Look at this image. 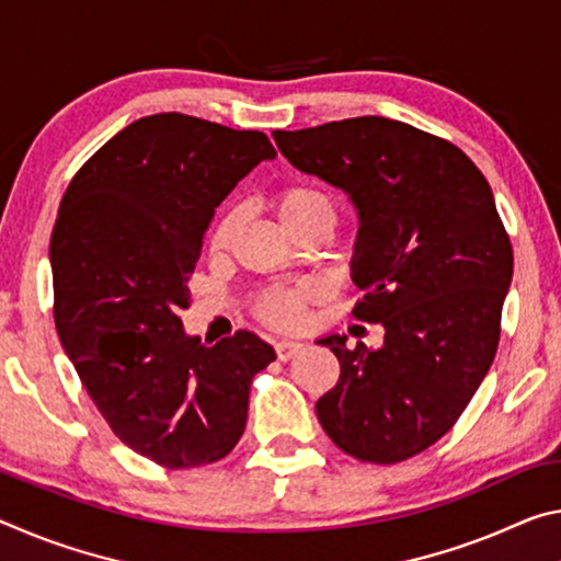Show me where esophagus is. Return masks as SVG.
Segmentation results:
<instances>
[{
    "label": "esophagus",
    "mask_w": 561,
    "mask_h": 561,
    "mask_svg": "<svg viewBox=\"0 0 561 561\" xmlns=\"http://www.w3.org/2000/svg\"><path fill=\"white\" fill-rule=\"evenodd\" d=\"M274 350H277V357L282 362H287V359L295 357V354H299L301 350H305V344L297 342V340H282V342L274 344Z\"/></svg>",
    "instance_id": "34e87169"
}]
</instances>
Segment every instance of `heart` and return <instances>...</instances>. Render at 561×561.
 <instances>
[{
    "label": "heart",
    "mask_w": 561,
    "mask_h": 561,
    "mask_svg": "<svg viewBox=\"0 0 561 561\" xmlns=\"http://www.w3.org/2000/svg\"><path fill=\"white\" fill-rule=\"evenodd\" d=\"M274 209L282 219V225L289 229L291 234L299 227H305L307 221L314 219H334V204L332 197L324 190H319L314 184H289L277 192L274 197ZM237 217L232 211L221 215L215 227L209 232V249L211 252H225L232 242ZM314 297V289L309 284H297V287H277L270 289L260 299L256 314H260L266 324L279 327V329H295L305 319L307 301Z\"/></svg>",
    "instance_id": "heart-1"
}]
</instances>
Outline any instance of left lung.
<instances>
[{
  "label": "left lung",
  "mask_w": 561,
  "mask_h": 561,
  "mask_svg": "<svg viewBox=\"0 0 561 561\" xmlns=\"http://www.w3.org/2000/svg\"><path fill=\"white\" fill-rule=\"evenodd\" d=\"M272 137L291 167L350 194L364 291L352 314L385 327L379 350H346L340 334L317 342L340 359L319 422L362 461L420 455L455 426L500 344L514 254L492 190L451 141L387 117Z\"/></svg>",
  "instance_id": "8db88e82"
}]
</instances>
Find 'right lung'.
<instances>
[{"label": "right lung", "instance_id": "add662e5", "mask_svg": "<svg viewBox=\"0 0 561 561\" xmlns=\"http://www.w3.org/2000/svg\"><path fill=\"white\" fill-rule=\"evenodd\" d=\"M274 157L262 131L152 114L89 157L61 197L49 244L61 346L112 432L167 469L234 449L252 379L277 357L252 332L207 344L180 319L215 209Z\"/></svg>", "mask_w": 561, "mask_h": 561}]
</instances>
